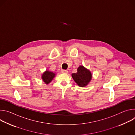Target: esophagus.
I'll use <instances>...</instances> for the list:
<instances>
[{
  "instance_id": "esophagus-1",
  "label": "esophagus",
  "mask_w": 135,
  "mask_h": 135,
  "mask_svg": "<svg viewBox=\"0 0 135 135\" xmlns=\"http://www.w3.org/2000/svg\"><path fill=\"white\" fill-rule=\"evenodd\" d=\"M61 72H62V73H64V74H67V73H68V70H62L61 71Z\"/></svg>"
}]
</instances>
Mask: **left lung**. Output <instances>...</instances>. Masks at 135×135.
<instances>
[{
	"mask_svg": "<svg viewBox=\"0 0 135 135\" xmlns=\"http://www.w3.org/2000/svg\"><path fill=\"white\" fill-rule=\"evenodd\" d=\"M71 76L75 82L81 87L85 86L92 78L91 72L82 66L78 68V72L72 74Z\"/></svg>",
	"mask_w": 135,
	"mask_h": 135,
	"instance_id": "1",
	"label": "left lung"
}]
</instances>
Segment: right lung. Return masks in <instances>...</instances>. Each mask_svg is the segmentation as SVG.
I'll use <instances>...</instances> for the list:
<instances>
[{
    "label": "right lung",
    "instance_id": "1",
    "mask_svg": "<svg viewBox=\"0 0 135 135\" xmlns=\"http://www.w3.org/2000/svg\"><path fill=\"white\" fill-rule=\"evenodd\" d=\"M55 76V74L53 72L49 71H46L45 73H43L42 75V79L43 81L46 84H49L54 78Z\"/></svg>",
    "mask_w": 135,
    "mask_h": 135
}]
</instances>
